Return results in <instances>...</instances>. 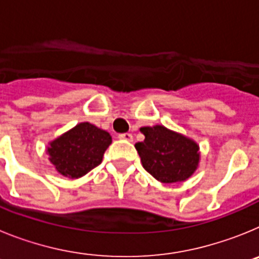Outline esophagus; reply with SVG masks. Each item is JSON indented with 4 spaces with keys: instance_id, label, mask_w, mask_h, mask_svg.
Returning a JSON list of instances; mask_svg holds the SVG:
<instances>
[{
    "instance_id": "34e87169",
    "label": "esophagus",
    "mask_w": 259,
    "mask_h": 259,
    "mask_svg": "<svg viewBox=\"0 0 259 259\" xmlns=\"http://www.w3.org/2000/svg\"><path fill=\"white\" fill-rule=\"evenodd\" d=\"M119 139H122V140H127V141H132V139H134V136H132L131 134H120L119 135Z\"/></svg>"
}]
</instances>
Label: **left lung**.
Here are the masks:
<instances>
[{"instance_id": "8db88e82", "label": "left lung", "mask_w": 259, "mask_h": 259, "mask_svg": "<svg viewBox=\"0 0 259 259\" xmlns=\"http://www.w3.org/2000/svg\"><path fill=\"white\" fill-rule=\"evenodd\" d=\"M145 140L135 145L141 163L150 175L162 183L188 179L200 161L198 145L194 141L163 125L143 127Z\"/></svg>"}]
</instances>
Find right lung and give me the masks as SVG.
Returning a JSON list of instances; mask_svg holds the SVG:
<instances>
[{
  "instance_id": "1",
  "label": "right lung",
  "mask_w": 259,
  "mask_h": 259,
  "mask_svg": "<svg viewBox=\"0 0 259 259\" xmlns=\"http://www.w3.org/2000/svg\"><path fill=\"white\" fill-rule=\"evenodd\" d=\"M110 144L111 136L106 131L84 122L52 141L48 153L59 174L77 179L101 163Z\"/></svg>"
}]
</instances>
